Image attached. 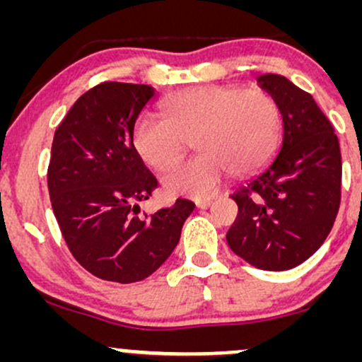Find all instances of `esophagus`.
Returning a JSON list of instances; mask_svg holds the SVG:
<instances>
[{
    "mask_svg": "<svg viewBox=\"0 0 362 362\" xmlns=\"http://www.w3.org/2000/svg\"><path fill=\"white\" fill-rule=\"evenodd\" d=\"M211 204H213L211 199H197V201H195V206H197L199 209H207Z\"/></svg>",
    "mask_w": 362,
    "mask_h": 362,
    "instance_id": "1",
    "label": "esophagus"
}]
</instances>
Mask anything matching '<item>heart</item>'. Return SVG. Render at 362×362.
<instances>
[{
	"label": "heart",
	"mask_w": 362,
	"mask_h": 362,
	"mask_svg": "<svg viewBox=\"0 0 362 362\" xmlns=\"http://www.w3.org/2000/svg\"><path fill=\"white\" fill-rule=\"evenodd\" d=\"M161 117L144 114L132 127V146L148 167L163 172L192 139L199 155L163 175L173 195L207 197L228 173L245 177L267 167L282 134V109L269 91L242 85H202L165 97Z\"/></svg>",
	"instance_id": "1"
}]
</instances>
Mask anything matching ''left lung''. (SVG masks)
Returning a JSON list of instances; mask_svg holds the SVG:
<instances>
[{"label":"left lung","instance_id":"8db88e82","mask_svg":"<svg viewBox=\"0 0 362 362\" xmlns=\"http://www.w3.org/2000/svg\"><path fill=\"white\" fill-rule=\"evenodd\" d=\"M282 109L279 155L236 190L238 216L226 242L262 271H288L322 247L340 206L342 160L337 136L310 93L281 74L257 78Z\"/></svg>","mask_w":362,"mask_h":362}]
</instances>
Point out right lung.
I'll return each mask as SVG.
<instances>
[{
	"label": "right lung",
	"instance_id": "obj_1",
	"mask_svg": "<svg viewBox=\"0 0 362 362\" xmlns=\"http://www.w3.org/2000/svg\"><path fill=\"white\" fill-rule=\"evenodd\" d=\"M155 97L148 85L105 81L83 93L54 132L47 187L69 252L103 281L146 279L180 240L194 202L139 216L158 187L134 146L132 127Z\"/></svg>",
	"mask_w": 362,
	"mask_h": 362
}]
</instances>
